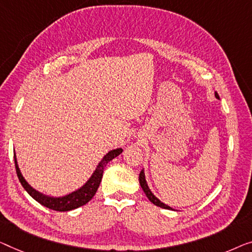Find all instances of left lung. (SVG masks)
<instances>
[{
	"instance_id": "8db88e82",
	"label": "left lung",
	"mask_w": 252,
	"mask_h": 252,
	"mask_svg": "<svg viewBox=\"0 0 252 252\" xmlns=\"http://www.w3.org/2000/svg\"><path fill=\"white\" fill-rule=\"evenodd\" d=\"M215 97H216L217 99H220V96H219V94H217V93H215ZM139 183H140L142 190H144L145 194H146V196H147V198L149 199L150 202H153L154 205L158 206V207H160V208L173 210V208L170 207V206H167L166 204H164V202L160 201L159 199L157 198L155 194L152 192V190L149 189V187L147 185V181H146V176H145V170H144V168H142L141 172H140V174H139Z\"/></svg>"
}]
</instances>
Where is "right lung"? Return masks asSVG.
<instances>
[{
    "label": "right lung",
    "instance_id": "right-lung-1",
    "mask_svg": "<svg viewBox=\"0 0 252 252\" xmlns=\"http://www.w3.org/2000/svg\"><path fill=\"white\" fill-rule=\"evenodd\" d=\"M123 152L122 148H116L113 150H110L106 155H105L102 160L97 165L95 171L92 174V176L87 180V182L84 186H81L79 189L72 191V192L65 194L62 197H52L47 196V194L42 193L40 191L33 189V188L26 181L24 175L21 174L20 168H19L18 160L16 153H14V164H16V170L17 175L20 181L21 186L24 187V189L27 191L30 194V197H32L37 202H39L40 205L45 206V207L56 210V212H69V210L76 209L78 207H81L87 204V202L95 196L97 189L100 185L103 178V172L104 168L106 166L108 162H111L112 159H114L116 156H119L120 154Z\"/></svg>",
    "mask_w": 252,
    "mask_h": 252
}]
</instances>
